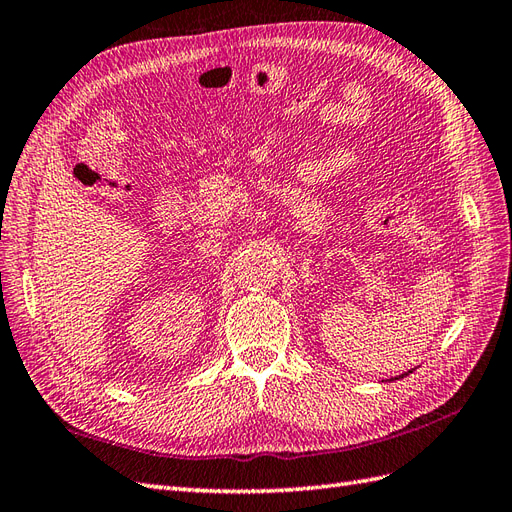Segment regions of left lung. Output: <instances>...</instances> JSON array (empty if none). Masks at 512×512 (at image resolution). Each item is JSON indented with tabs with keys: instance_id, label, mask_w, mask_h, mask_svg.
Masks as SVG:
<instances>
[{
	"instance_id": "1",
	"label": "left lung",
	"mask_w": 512,
	"mask_h": 512,
	"mask_svg": "<svg viewBox=\"0 0 512 512\" xmlns=\"http://www.w3.org/2000/svg\"><path fill=\"white\" fill-rule=\"evenodd\" d=\"M415 369H408L406 373H402V376H395V378H391V380H400V378H406V376H410V373H413Z\"/></svg>"
}]
</instances>
